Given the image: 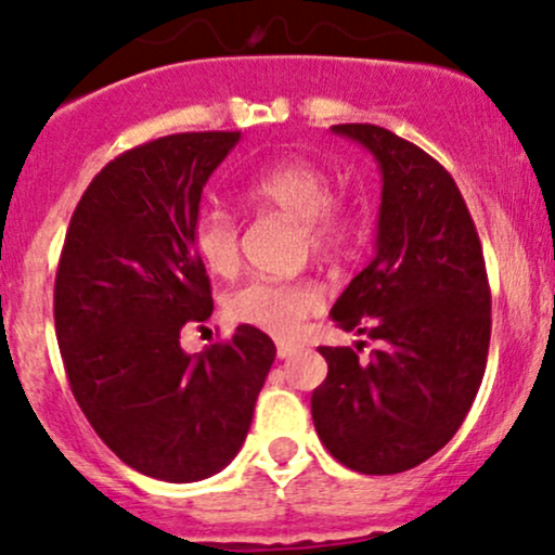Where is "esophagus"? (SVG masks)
<instances>
[{"mask_svg":"<svg viewBox=\"0 0 555 555\" xmlns=\"http://www.w3.org/2000/svg\"><path fill=\"white\" fill-rule=\"evenodd\" d=\"M298 351L296 344H288V340H278V357L280 359H291Z\"/></svg>","mask_w":555,"mask_h":555,"instance_id":"obj_1","label":"esophagus"}]
</instances>
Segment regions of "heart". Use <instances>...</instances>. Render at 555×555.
<instances>
[{
  "instance_id": "heart-1",
  "label": "heart",
  "mask_w": 555,
  "mask_h": 555,
  "mask_svg": "<svg viewBox=\"0 0 555 555\" xmlns=\"http://www.w3.org/2000/svg\"><path fill=\"white\" fill-rule=\"evenodd\" d=\"M244 202L259 209H275L294 217L304 244L317 259L333 261L351 248L357 235V215L333 198V180L322 167L301 157H280L248 170L238 180ZM194 248L215 275L235 272L241 259L238 222L228 209L211 207L198 215ZM322 304V294L307 278L275 280L254 278L230 291L225 307L230 317L278 338H291Z\"/></svg>"
}]
</instances>
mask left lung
<instances>
[{
  "instance_id": "8db88e82",
  "label": "left lung",
  "mask_w": 555,
  "mask_h": 555,
  "mask_svg": "<svg viewBox=\"0 0 555 555\" xmlns=\"http://www.w3.org/2000/svg\"><path fill=\"white\" fill-rule=\"evenodd\" d=\"M383 172L375 259L348 283L330 317L370 335L359 361L320 346L327 377L311 393L325 448L361 475H398L427 462L462 427L485 375L490 285L462 191L438 159L366 122L333 126Z\"/></svg>"
}]
</instances>
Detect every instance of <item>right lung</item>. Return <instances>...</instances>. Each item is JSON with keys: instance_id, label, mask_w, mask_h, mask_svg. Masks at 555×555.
<instances>
[{"instance_id": "1", "label": "right lung", "mask_w": 555, "mask_h": 555, "mask_svg": "<svg viewBox=\"0 0 555 555\" xmlns=\"http://www.w3.org/2000/svg\"><path fill=\"white\" fill-rule=\"evenodd\" d=\"M238 139L176 133L115 157L80 196L60 254L54 327L73 396L120 462L165 482L225 469L275 361L251 325L202 353L180 348L183 325L211 314L198 202Z\"/></svg>"}]
</instances>
